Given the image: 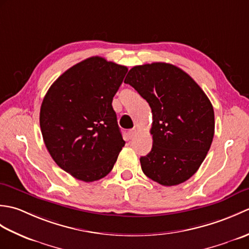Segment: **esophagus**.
I'll use <instances>...</instances> for the list:
<instances>
[{"label":"esophagus","mask_w":249,"mask_h":249,"mask_svg":"<svg viewBox=\"0 0 249 249\" xmlns=\"http://www.w3.org/2000/svg\"><path fill=\"white\" fill-rule=\"evenodd\" d=\"M137 128H133V129H130L129 131H128V136H129V138L131 139V138H134V137L136 136V134H137Z\"/></svg>","instance_id":"1"}]
</instances>
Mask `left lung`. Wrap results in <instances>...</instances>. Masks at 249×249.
Wrapping results in <instances>:
<instances>
[{"instance_id":"1","label":"left lung","mask_w":249,"mask_h":249,"mask_svg":"<svg viewBox=\"0 0 249 249\" xmlns=\"http://www.w3.org/2000/svg\"><path fill=\"white\" fill-rule=\"evenodd\" d=\"M128 83L152 109L153 146L140 158L142 171L163 186H174L197 172L212 144L214 109L194 79L168 63L135 66Z\"/></svg>"}]
</instances>
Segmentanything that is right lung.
<instances>
[{
	"label": "right lung",
	"mask_w": 249,
	"mask_h": 249,
	"mask_svg": "<svg viewBox=\"0 0 249 249\" xmlns=\"http://www.w3.org/2000/svg\"><path fill=\"white\" fill-rule=\"evenodd\" d=\"M127 71L104 57H89L62 73L45 95L39 124L46 147L77 179L105 178L125 145L112 99Z\"/></svg>",
	"instance_id": "1"
}]
</instances>
